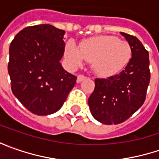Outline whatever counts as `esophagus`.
Segmentation results:
<instances>
[{"instance_id": "esophagus-1", "label": "esophagus", "mask_w": 159, "mask_h": 159, "mask_svg": "<svg viewBox=\"0 0 159 159\" xmlns=\"http://www.w3.org/2000/svg\"><path fill=\"white\" fill-rule=\"evenodd\" d=\"M86 79V76H84V75H81V74H80L79 76H78V78H77V82L80 83L81 82L82 80H84Z\"/></svg>"}]
</instances>
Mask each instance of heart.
Segmentation results:
<instances>
[{
    "label": "heart",
    "mask_w": 159,
    "mask_h": 159,
    "mask_svg": "<svg viewBox=\"0 0 159 159\" xmlns=\"http://www.w3.org/2000/svg\"><path fill=\"white\" fill-rule=\"evenodd\" d=\"M65 57L69 64L76 67L81 65L84 59L92 64L97 75L107 77L123 70L132 57L130 45L116 36L102 35L81 42L80 48L73 41L65 46Z\"/></svg>",
    "instance_id": "b5f03b06"
}]
</instances>
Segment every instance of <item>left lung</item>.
<instances>
[{
	"label": "left lung",
	"mask_w": 159,
	"mask_h": 159,
	"mask_svg": "<svg viewBox=\"0 0 159 159\" xmlns=\"http://www.w3.org/2000/svg\"><path fill=\"white\" fill-rule=\"evenodd\" d=\"M132 49V57L120 73L95 79L89 105L93 117L105 125L120 124L143 104L150 84L149 52L135 36L120 33Z\"/></svg>",
	"instance_id": "left-lung-1"
}]
</instances>
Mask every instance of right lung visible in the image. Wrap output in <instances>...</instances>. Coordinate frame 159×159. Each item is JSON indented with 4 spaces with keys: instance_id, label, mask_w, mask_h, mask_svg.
I'll return each instance as SVG.
<instances>
[{
    "instance_id": "1",
    "label": "right lung",
    "mask_w": 159,
    "mask_h": 159,
    "mask_svg": "<svg viewBox=\"0 0 159 159\" xmlns=\"http://www.w3.org/2000/svg\"><path fill=\"white\" fill-rule=\"evenodd\" d=\"M65 34L50 25L24 28L9 46L11 90L29 111L45 116L57 111L76 84L60 60Z\"/></svg>"
}]
</instances>
